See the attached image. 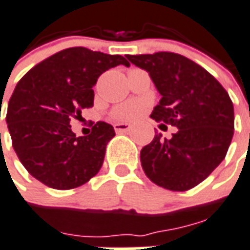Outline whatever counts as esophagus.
<instances>
[{
	"label": "esophagus",
	"instance_id": "esophagus-1",
	"mask_svg": "<svg viewBox=\"0 0 250 250\" xmlns=\"http://www.w3.org/2000/svg\"><path fill=\"white\" fill-rule=\"evenodd\" d=\"M114 130H115L118 134L128 132V131L131 130V125H128V123H115V125H114Z\"/></svg>",
	"mask_w": 250,
	"mask_h": 250
}]
</instances>
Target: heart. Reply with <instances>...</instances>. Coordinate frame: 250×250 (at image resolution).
Instances as JSON below:
<instances>
[{
  "instance_id": "1",
  "label": "heart",
  "mask_w": 250,
  "mask_h": 250,
  "mask_svg": "<svg viewBox=\"0 0 250 250\" xmlns=\"http://www.w3.org/2000/svg\"><path fill=\"white\" fill-rule=\"evenodd\" d=\"M143 111V106L136 102H128L122 106L116 107L115 110L112 111V116L116 120H131L139 115Z\"/></svg>"
}]
</instances>
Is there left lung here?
<instances>
[{"label": "left lung", "mask_w": 250, "mask_h": 250, "mask_svg": "<svg viewBox=\"0 0 250 250\" xmlns=\"http://www.w3.org/2000/svg\"><path fill=\"white\" fill-rule=\"evenodd\" d=\"M149 74L162 95L151 118L177 127L171 139L155 135L140 151L144 173L169 191H188L223 162L234 130L233 103L204 67L180 54L127 55Z\"/></svg>", "instance_id": "left-lung-1"}]
</instances>
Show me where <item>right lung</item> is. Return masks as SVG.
<instances>
[{"mask_svg": "<svg viewBox=\"0 0 250 250\" xmlns=\"http://www.w3.org/2000/svg\"><path fill=\"white\" fill-rule=\"evenodd\" d=\"M119 64L130 66L122 55L70 47L42 61L17 83L6 123L13 148L31 176L54 189H71L99 172L114 127L98 122L91 134L77 138L70 120L94 106L98 78Z\"/></svg>", "mask_w": 250, "mask_h": 250, "instance_id": "obj_1", "label": "right lung"}]
</instances>
